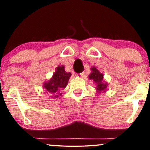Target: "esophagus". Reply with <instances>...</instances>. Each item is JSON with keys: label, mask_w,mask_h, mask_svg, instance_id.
Here are the masks:
<instances>
[{"label": "esophagus", "mask_w": 150, "mask_h": 150, "mask_svg": "<svg viewBox=\"0 0 150 150\" xmlns=\"http://www.w3.org/2000/svg\"><path fill=\"white\" fill-rule=\"evenodd\" d=\"M77 77H84V73H77L76 75Z\"/></svg>", "instance_id": "34e87169"}]
</instances>
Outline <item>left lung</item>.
Returning <instances> with one entry per match:
<instances>
[{
  "instance_id": "obj_1",
  "label": "left lung",
  "mask_w": 150,
  "mask_h": 150,
  "mask_svg": "<svg viewBox=\"0 0 150 150\" xmlns=\"http://www.w3.org/2000/svg\"><path fill=\"white\" fill-rule=\"evenodd\" d=\"M91 70L92 73L89 75V80H92L93 82L96 84V89L98 92L100 93L101 91L105 92L107 88L108 84L104 80V75L101 74L95 67L91 68Z\"/></svg>"
}]
</instances>
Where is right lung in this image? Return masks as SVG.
<instances>
[{"label": "right lung", "instance_id": "obj_1", "mask_svg": "<svg viewBox=\"0 0 150 150\" xmlns=\"http://www.w3.org/2000/svg\"><path fill=\"white\" fill-rule=\"evenodd\" d=\"M70 76L71 73L65 72L63 65H59L56 68L52 77L48 82H44L43 88L45 89L53 99L58 98L61 95V93H60L61 89L65 88L68 85Z\"/></svg>", "mask_w": 150, "mask_h": 150}]
</instances>
